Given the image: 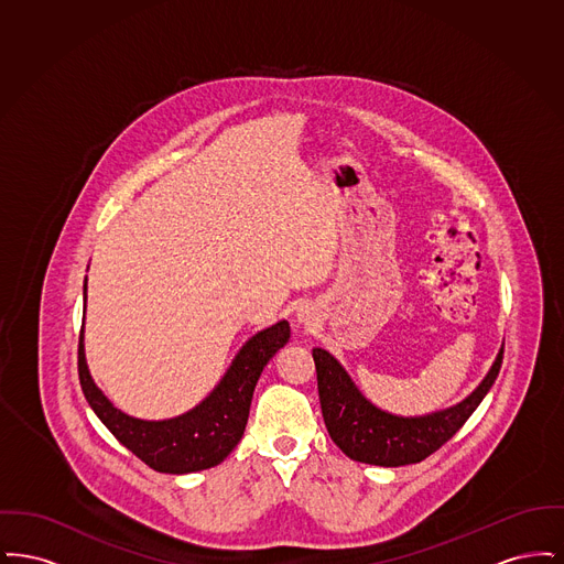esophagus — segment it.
Returning a JSON list of instances; mask_svg holds the SVG:
<instances>
[{
	"label": "esophagus",
	"mask_w": 564,
	"mask_h": 564,
	"mask_svg": "<svg viewBox=\"0 0 564 564\" xmlns=\"http://www.w3.org/2000/svg\"><path fill=\"white\" fill-rule=\"evenodd\" d=\"M300 317H304V315H300Z\"/></svg>",
	"instance_id": "obj_1"
}]
</instances>
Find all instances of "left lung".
Returning <instances> with one entry per match:
<instances>
[{
    "instance_id": "8db88e82",
    "label": "left lung",
    "mask_w": 564,
    "mask_h": 564,
    "mask_svg": "<svg viewBox=\"0 0 564 564\" xmlns=\"http://www.w3.org/2000/svg\"><path fill=\"white\" fill-rule=\"evenodd\" d=\"M313 359L323 421L334 444L352 460L400 467L433 455L465 425L499 375L503 349L499 350L482 384L467 400L416 419L393 416L375 408L327 350L313 349Z\"/></svg>"
}]
</instances>
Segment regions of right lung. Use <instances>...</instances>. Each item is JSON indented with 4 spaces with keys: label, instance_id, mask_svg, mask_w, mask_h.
I'll use <instances>...</instances> for the list:
<instances>
[{
    "label": "right lung",
    "instance_id": "1",
    "mask_svg": "<svg viewBox=\"0 0 564 564\" xmlns=\"http://www.w3.org/2000/svg\"><path fill=\"white\" fill-rule=\"evenodd\" d=\"M86 295V283H84ZM290 340V323L256 334L235 357L214 393L194 410L169 421H139L109 403L95 387L78 345V376L86 402L113 437L145 465L162 474H189L219 465L239 444L256 382L270 357Z\"/></svg>",
    "mask_w": 564,
    "mask_h": 564
}]
</instances>
